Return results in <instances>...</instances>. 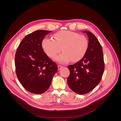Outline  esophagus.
Returning a JSON list of instances; mask_svg holds the SVG:
<instances>
[{
  "instance_id": "34e87169",
  "label": "esophagus",
  "mask_w": 121,
  "mask_h": 121,
  "mask_svg": "<svg viewBox=\"0 0 121 121\" xmlns=\"http://www.w3.org/2000/svg\"><path fill=\"white\" fill-rule=\"evenodd\" d=\"M63 67H64L62 66V65H58V70H60V69L61 68H63Z\"/></svg>"
}]
</instances>
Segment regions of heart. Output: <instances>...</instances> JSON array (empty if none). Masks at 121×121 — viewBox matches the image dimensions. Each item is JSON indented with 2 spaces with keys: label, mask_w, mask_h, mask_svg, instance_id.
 <instances>
[{
  "label": "heart",
  "mask_w": 121,
  "mask_h": 121,
  "mask_svg": "<svg viewBox=\"0 0 121 121\" xmlns=\"http://www.w3.org/2000/svg\"><path fill=\"white\" fill-rule=\"evenodd\" d=\"M42 48L51 58H54L61 49L63 52L56 60L61 63H67L72 60L76 62L85 56L88 41L85 36L71 31H60L54 35V39L45 38L42 40Z\"/></svg>",
  "instance_id": "b5f03b06"
}]
</instances>
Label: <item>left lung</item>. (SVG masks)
I'll return each instance as SVG.
<instances>
[{
    "label": "left lung",
    "mask_w": 121,
    "mask_h": 121,
    "mask_svg": "<svg viewBox=\"0 0 121 121\" xmlns=\"http://www.w3.org/2000/svg\"><path fill=\"white\" fill-rule=\"evenodd\" d=\"M89 38L88 47L81 60L68 67L70 74L67 82L75 93L84 94L89 92L101 81L104 69V63L101 45L91 32L85 31Z\"/></svg>",
    "instance_id": "1"
}]
</instances>
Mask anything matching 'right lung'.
Returning <instances> with one entry per match:
<instances>
[{
	"label": "right lung",
	"instance_id": "obj_1",
	"mask_svg": "<svg viewBox=\"0 0 121 121\" xmlns=\"http://www.w3.org/2000/svg\"><path fill=\"white\" fill-rule=\"evenodd\" d=\"M51 31L39 30L27 35L20 43L14 58L20 82L28 91L41 94L49 88L57 65L44 52L42 42Z\"/></svg>",
	"mask_w": 121,
	"mask_h": 121
}]
</instances>
